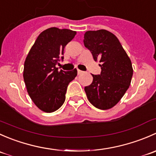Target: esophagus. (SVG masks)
I'll return each mask as SVG.
<instances>
[{"instance_id": "34e87169", "label": "esophagus", "mask_w": 156, "mask_h": 156, "mask_svg": "<svg viewBox=\"0 0 156 156\" xmlns=\"http://www.w3.org/2000/svg\"><path fill=\"white\" fill-rule=\"evenodd\" d=\"M82 73H84V72H83V71L78 69V75H81V74H82Z\"/></svg>"}]
</instances>
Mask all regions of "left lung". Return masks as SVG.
<instances>
[{
    "label": "left lung",
    "mask_w": 156,
    "mask_h": 156,
    "mask_svg": "<svg viewBox=\"0 0 156 156\" xmlns=\"http://www.w3.org/2000/svg\"><path fill=\"white\" fill-rule=\"evenodd\" d=\"M84 44L94 60L101 62V73L92 75L93 82L84 87L88 100L100 109L111 108L130 86L133 75L131 61L117 37L106 30L87 31Z\"/></svg>",
    "instance_id": "1"
}]
</instances>
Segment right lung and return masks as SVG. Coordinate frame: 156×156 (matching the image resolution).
I'll use <instances>...</instances> for the list:
<instances>
[{
	"label": "right lung",
	"mask_w": 156,
	"mask_h": 156,
	"mask_svg": "<svg viewBox=\"0 0 156 156\" xmlns=\"http://www.w3.org/2000/svg\"><path fill=\"white\" fill-rule=\"evenodd\" d=\"M76 31L50 28L42 31L31 47L24 63L23 78L28 94L34 104L45 112L62 106L69 83L77 69L59 72L56 65L63 60L64 49Z\"/></svg>",
	"instance_id": "obj_1"
}]
</instances>
